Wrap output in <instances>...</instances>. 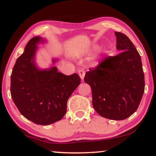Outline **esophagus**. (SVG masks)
<instances>
[{
	"label": "esophagus",
	"mask_w": 156,
	"mask_h": 156,
	"mask_svg": "<svg viewBox=\"0 0 156 156\" xmlns=\"http://www.w3.org/2000/svg\"><path fill=\"white\" fill-rule=\"evenodd\" d=\"M78 75H79L80 78H81V80H83L84 76H85V72H84V70H83V69H80V70H78Z\"/></svg>",
	"instance_id": "34e87169"
}]
</instances>
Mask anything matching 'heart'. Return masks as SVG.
Masks as SVG:
<instances>
[{"label":"heart","instance_id":"heart-1","mask_svg":"<svg viewBox=\"0 0 156 156\" xmlns=\"http://www.w3.org/2000/svg\"><path fill=\"white\" fill-rule=\"evenodd\" d=\"M95 48H96V49H97V48H98V46H97V47H95Z\"/></svg>","mask_w":156,"mask_h":156}]
</instances>
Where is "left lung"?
<instances>
[{"mask_svg": "<svg viewBox=\"0 0 156 156\" xmlns=\"http://www.w3.org/2000/svg\"><path fill=\"white\" fill-rule=\"evenodd\" d=\"M120 53L89 69L84 81L91 87L92 105L101 117L122 120L137 110L144 91L141 56L124 34L115 31Z\"/></svg>", "mask_w": 156, "mask_h": 156, "instance_id": "8db88e82", "label": "left lung"}]
</instances>
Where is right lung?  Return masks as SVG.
I'll return each instance as SVG.
<instances>
[{
	"instance_id": "1",
	"label": "right lung",
	"mask_w": 156,
	"mask_h": 156,
	"mask_svg": "<svg viewBox=\"0 0 156 156\" xmlns=\"http://www.w3.org/2000/svg\"><path fill=\"white\" fill-rule=\"evenodd\" d=\"M46 40L33 37L17 58L11 76V95L21 114L37 125L60 120L67 112L69 97L80 83L77 73L66 76L56 67L40 69L35 62L37 44ZM57 59H53V64Z\"/></svg>"
}]
</instances>
